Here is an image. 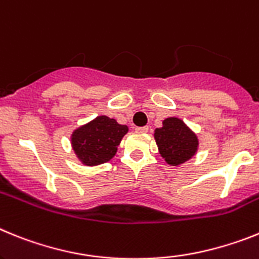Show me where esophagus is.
<instances>
[{
  "mask_svg": "<svg viewBox=\"0 0 259 259\" xmlns=\"http://www.w3.org/2000/svg\"><path fill=\"white\" fill-rule=\"evenodd\" d=\"M136 132H138V133H147V132H148V126L136 127Z\"/></svg>",
  "mask_w": 259,
  "mask_h": 259,
  "instance_id": "34e87169",
  "label": "esophagus"
}]
</instances>
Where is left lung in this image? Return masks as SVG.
<instances>
[{
    "mask_svg": "<svg viewBox=\"0 0 259 259\" xmlns=\"http://www.w3.org/2000/svg\"><path fill=\"white\" fill-rule=\"evenodd\" d=\"M154 137L161 157L175 167L192 159L199 145L197 136L177 117L165 118L163 126L155 129Z\"/></svg>",
    "mask_w": 259,
    "mask_h": 259,
    "instance_id": "obj_1",
    "label": "left lung"
}]
</instances>
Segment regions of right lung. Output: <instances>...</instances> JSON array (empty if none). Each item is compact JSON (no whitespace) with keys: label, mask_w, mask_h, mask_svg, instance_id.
<instances>
[{"label":"right lung","mask_w":259,"mask_h":259,"mask_svg":"<svg viewBox=\"0 0 259 259\" xmlns=\"http://www.w3.org/2000/svg\"><path fill=\"white\" fill-rule=\"evenodd\" d=\"M127 130L126 125H120L114 118L98 116L74 130L71 147L84 165H99L109 161L116 155L117 146Z\"/></svg>","instance_id":"right-lung-1"}]
</instances>
